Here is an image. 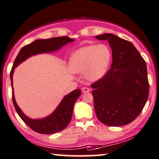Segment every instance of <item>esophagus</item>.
Instances as JSON below:
<instances>
[{"instance_id": "1", "label": "esophagus", "mask_w": 159, "mask_h": 159, "mask_svg": "<svg viewBox=\"0 0 159 159\" xmlns=\"http://www.w3.org/2000/svg\"><path fill=\"white\" fill-rule=\"evenodd\" d=\"M82 92H83L84 93L89 92H90V89L88 88V87H84V88H82Z\"/></svg>"}]
</instances>
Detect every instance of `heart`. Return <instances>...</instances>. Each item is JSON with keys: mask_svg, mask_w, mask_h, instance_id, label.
<instances>
[{"mask_svg": "<svg viewBox=\"0 0 159 159\" xmlns=\"http://www.w3.org/2000/svg\"><path fill=\"white\" fill-rule=\"evenodd\" d=\"M111 51L105 44L82 46L72 54L69 61L73 73H83L86 79L97 81L101 79L108 69Z\"/></svg>", "mask_w": 159, "mask_h": 159, "instance_id": "b5f03b06", "label": "heart"}]
</instances>
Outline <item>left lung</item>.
Instances as JSON below:
<instances>
[{
  "mask_svg": "<svg viewBox=\"0 0 159 159\" xmlns=\"http://www.w3.org/2000/svg\"><path fill=\"white\" fill-rule=\"evenodd\" d=\"M95 38L108 41L113 56L111 68L92 85L97 117L107 126L126 125L139 115L148 98L146 62L129 41L111 33Z\"/></svg>",
  "mask_w": 159,
  "mask_h": 159,
  "instance_id": "1",
  "label": "left lung"
}]
</instances>
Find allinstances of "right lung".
Masks as SVG:
<instances>
[{"instance_id": "obj_1", "label": "right lung", "mask_w": 159, "mask_h": 159, "mask_svg": "<svg viewBox=\"0 0 159 159\" xmlns=\"http://www.w3.org/2000/svg\"><path fill=\"white\" fill-rule=\"evenodd\" d=\"M73 39L67 36L52 38L49 39H38L24 46L20 51L14 60L13 67L10 73L11 84L12 89V99L16 113L23 121L32 129L40 134H52L65 129L70 122L73 115V107L75 101L81 94V89H78L63 97L62 101L52 113L43 118L33 119L25 115L15 100L13 87V74L14 69L19 65L34 55L57 52L66 44L73 42Z\"/></svg>"}]
</instances>
